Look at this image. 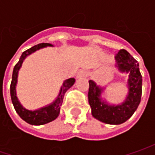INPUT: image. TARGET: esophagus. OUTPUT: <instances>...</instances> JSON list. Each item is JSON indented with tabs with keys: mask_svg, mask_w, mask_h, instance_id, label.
<instances>
[{
	"mask_svg": "<svg viewBox=\"0 0 155 155\" xmlns=\"http://www.w3.org/2000/svg\"><path fill=\"white\" fill-rule=\"evenodd\" d=\"M87 75H88V71H87L86 70H80L78 72V74H77V78H84V77H86Z\"/></svg>",
	"mask_w": 155,
	"mask_h": 155,
	"instance_id": "obj_1",
	"label": "esophagus"
}]
</instances>
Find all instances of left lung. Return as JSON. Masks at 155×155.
<instances>
[{
  "instance_id": "obj_1",
  "label": "left lung",
  "mask_w": 155,
  "mask_h": 155,
  "mask_svg": "<svg viewBox=\"0 0 155 155\" xmlns=\"http://www.w3.org/2000/svg\"><path fill=\"white\" fill-rule=\"evenodd\" d=\"M116 59L120 71L129 72V94L125 103L118 106L106 104L100 98L102 90L92 80L89 81L88 98L92 116L107 124H121L129 119L140 104L142 92V78L138 62L124 49L118 51Z\"/></svg>"
}]
</instances>
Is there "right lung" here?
Listing matches in <instances>:
<instances>
[{"label":"right lung","instance_id":"right-lung-1","mask_svg":"<svg viewBox=\"0 0 155 155\" xmlns=\"http://www.w3.org/2000/svg\"><path fill=\"white\" fill-rule=\"evenodd\" d=\"M47 45H51L49 43H41L39 45H36L31 47L30 49H28L27 51H25L22 55L20 58L19 62L15 64L14 71H13V76H12V81H11V84H10V94H11V99H12V103L14 104L16 112L18 113V115L21 116L25 122H27L29 124L32 125H43L45 123L51 122L53 120H55L57 117L59 115V111H60V107L62 105L64 93L67 91V90L70 89L71 87L74 84L75 79L74 78H69L64 82L63 86L60 91L59 97H58L56 101L51 105L39 109L38 110H34V111H30L26 109H24L21 104L19 103L18 99L16 97V94H15V85L17 83V76H18V71L21 68V64L23 62V60L25 59V58L31 54L32 52L38 50L39 48L45 47Z\"/></svg>","mask_w":155,"mask_h":155}]
</instances>
